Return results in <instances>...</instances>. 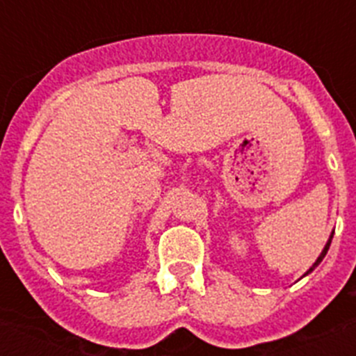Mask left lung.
<instances>
[{
	"mask_svg": "<svg viewBox=\"0 0 356 356\" xmlns=\"http://www.w3.org/2000/svg\"><path fill=\"white\" fill-rule=\"evenodd\" d=\"M332 238H333V232H332V235H330L328 242H326V244H325V248H323V251H321V254H319V257H317V260H316V262H314V264H312V267H310V269H308V271H307V273H305V275H303V276L310 275V273H312V271H314V269H316V267H317V266H319V264H321V262H323V259H325V257H326V253H328V250H330V244H332Z\"/></svg>",
	"mask_w": 356,
	"mask_h": 356,
	"instance_id": "1",
	"label": "left lung"
}]
</instances>
